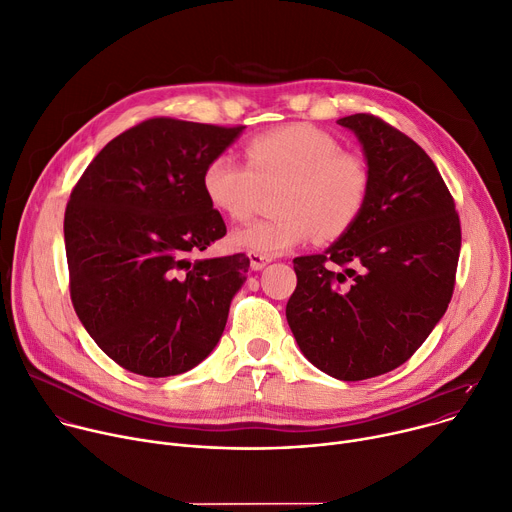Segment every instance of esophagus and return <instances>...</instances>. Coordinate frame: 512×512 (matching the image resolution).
Returning <instances> with one entry per match:
<instances>
[{
    "label": "esophagus",
    "instance_id": "1",
    "mask_svg": "<svg viewBox=\"0 0 512 512\" xmlns=\"http://www.w3.org/2000/svg\"><path fill=\"white\" fill-rule=\"evenodd\" d=\"M249 259H251V267H253L255 271H261L265 265H269V263L273 261L271 257H265V255H259V253H251Z\"/></svg>",
    "mask_w": 512,
    "mask_h": 512
}]
</instances>
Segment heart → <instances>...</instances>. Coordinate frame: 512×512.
Wrapping results in <instances>:
<instances>
[{"mask_svg":"<svg viewBox=\"0 0 512 512\" xmlns=\"http://www.w3.org/2000/svg\"><path fill=\"white\" fill-rule=\"evenodd\" d=\"M247 165L230 155L214 157L202 175L208 202L232 220L257 212L267 192L275 196L273 220H257L230 235L241 251L284 255L312 237L335 241L365 210L371 173L365 159L341 151L329 132L310 124H286L253 136Z\"/></svg>","mask_w":512,"mask_h":512,"instance_id":"heart-1","label":"heart"}]
</instances>
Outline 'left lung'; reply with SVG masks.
<instances>
[{
  "instance_id": "left-lung-1",
  "label": "left lung",
  "mask_w": 512,
  "mask_h": 512,
  "mask_svg": "<svg viewBox=\"0 0 512 512\" xmlns=\"http://www.w3.org/2000/svg\"><path fill=\"white\" fill-rule=\"evenodd\" d=\"M339 124L363 149L369 198L327 251L294 259L286 318L312 365L359 382L402 365L445 314L461 228L441 173L412 138L371 114Z\"/></svg>"
}]
</instances>
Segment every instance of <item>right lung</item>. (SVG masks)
<instances>
[{
    "instance_id": "add662e5",
    "label": "right lung",
    "mask_w": 512,
    "mask_h": 512,
    "mask_svg": "<svg viewBox=\"0 0 512 512\" xmlns=\"http://www.w3.org/2000/svg\"><path fill=\"white\" fill-rule=\"evenodd\" d=\"M243 130L145 120L110 141L71 192L65 249L75 312L132 374H183L222 337L249 257L190 255L226 235L202 175Z\"/></svg>"
}]
</instances>
